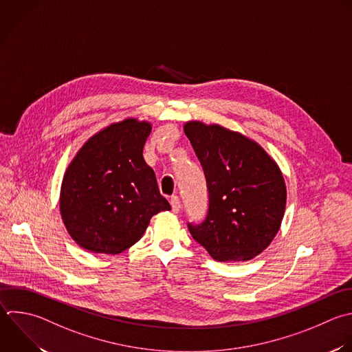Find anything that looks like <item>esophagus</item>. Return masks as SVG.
<instances>
[{"label":"esophagus","mask_w":352,"mask_h":352,"mask_svg":"<svg viewBox=\"0 0 352 352\" xmlns=\"http://www.w3.org/2000/svg\"><path fill=\"white\" fill-rule=\"evenodd\" d=\"M170 206H172V210H173V213H179V210H180V208H182V205H180V198L179 197H172L170 198Z\"/></svg>","instance_id":"esophagus-1"}]
</instances>
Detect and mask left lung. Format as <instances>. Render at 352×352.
<instances>
[{
	"mask_svg": "<svg viewBox=\"0 0 352 352\" xmlns=\"http://www.w3.org/2000/svg\"><path fill=\"white\" fill-rule=\"evenodd\" d=\"M184 133L202 165L209 209L192 238L217 261H246L276 235L286 206V186L276 162L254 140L190 121Z\"/></svg>",
	"mask_w": 352,
	"mask_h": 352,
	"instance_id": "1",
	"label": "left lung"
}]
</instances>
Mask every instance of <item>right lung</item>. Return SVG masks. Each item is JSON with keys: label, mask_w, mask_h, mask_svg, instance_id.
Masks as SVG:
<instances>
[{"label": "right lung", "mask_w": 352, "mask_h": 352, "mask_svg": "<svg viewBox=\"0 0 352 352\" xmlns=\"http://www.w3.org/2000/svg\"><path fill=\"white\" fill-rule=\"evenodd\" d=\"M150 132L147 121L114 122L89 138L67 166L60 214L85 250L118 254L143 236L154 214L170 209L143 158Z\"/></svg>", "instance_id": "add662e5"}]
</instances>
